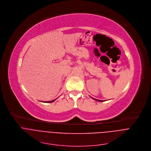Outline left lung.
<instances>
[{
    "mask_svg": "<svg viewBox=\"0 0 151 151\" xmlns=\"http://www.w3.org/2000/svg\"><path fill=\"white\" fill-rule=\"evenodd\" d=\"M92 99H95V100H96V101H99V102H104L103 101H101V100H98V99H94V98H92Z\"/></svg>",
    "mask_w": 151,
    "mask_h": 151,
    "instance_id": "obj_1",
    "label": "left lung"
}]
</instances>
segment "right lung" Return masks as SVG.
<instances>
[{
  "label": "right lung",
  "mask_w": 151,
  "mask_h": 151,
  "mask_svg": "<svg viewBox=\"0 0 151 151\" xmlns=\"http://www.w3.org/2000/svg\"><path fill=\"white\" fill-rule=\"evenodd\" d=\"M56 99H54V100H53V101H47V102H45V103H51V102H54Z\"/></svg>",
  "instance_id": "1"
}]
</instances>
